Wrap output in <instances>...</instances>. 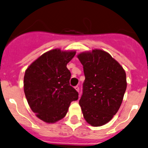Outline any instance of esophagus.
<instances>
[{"label": "esophagus", "instance_id": "obj_1", "mask_svg": "<svg viewBox=\"0 0 148 148\" xmlns=\"http://www.w3.org/2000/svg\"><path fill=\"white\" fill-rule=\"evenodd\" d=\"M75 89L77 91V92H79V87L77 86H77H75Z\"/></svg>", "mask_w": 148, "mask_h": 148}]
</instances>
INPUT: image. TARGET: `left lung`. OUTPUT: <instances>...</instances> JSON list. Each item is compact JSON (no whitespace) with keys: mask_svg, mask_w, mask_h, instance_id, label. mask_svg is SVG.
Returning <instances> with one entry per match:
<instances>
[{"mask_svg":"<svg viewBox=\"0 0 148 148\" xmlns=\"http://www.w3.org/2000/svg\"><path fill=\"white\" fill-rule=\"evenodd\" d=\"M85 79L79 100L87 123L99 127L108 123L121 106L127 88L123 67L107 52L93 50L77 55Z\"/></svg>","mask_w":148,"mask_h":148,"instance_id":"1","label":"left lung"}]
</instances>
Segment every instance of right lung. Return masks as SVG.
<instances>
[{"instance_id": "right-lung-1", "label": "right lung", "mask_w": 148, "mask_h": 148, "mask_svg": "<svg viewBox=\"0 0 148 148\" xmlns=\"http://www.w3.org/2000/svg\"><path fill=\"white\" fill-rule=\"evenodd\" d=\"M75 51L54 49L46 52L25 71L24 92L36 116L54 123L66 115L71 103L78 99V92L70 85L71 73L67 68Z\"/></svg>"}]
</instances>
